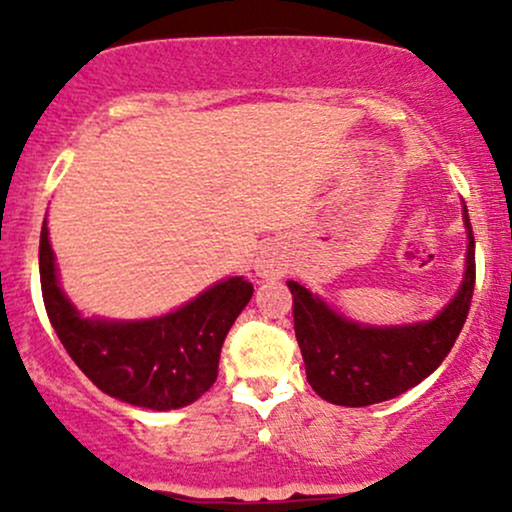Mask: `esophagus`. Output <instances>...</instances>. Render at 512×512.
I'll return each mask as SVG.
<instances>
[{
    "label": "esophagus",
    "instance_id": "esophagus-1",
    "mask_svg": "<svg viewBox=\"0 0 512 512\" xmlns=\"http://www.w3.org/2000/svg\"><path fill=\"white\" fill-rule=\"evenodd\" d=\"M255 272H257V276H262V279H272V276L281 274V264H279V260H276V255L264 250L262 255L255 260Z\"/></svg>",
    "mask_w": 512,
    "mask_h": 512
}]
</instances>
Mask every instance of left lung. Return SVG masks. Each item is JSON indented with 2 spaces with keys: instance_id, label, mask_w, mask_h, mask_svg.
Returning a JSON list of instances; mask_svg holds the SVG:
<instances>
[{
  "instance_id": "8db88e82",
  "label": "left lung",
  "mask_w": 512,
  "mask_h": 512,
  "mask_svg": "<svg viewBox=\"0 0 512 512\" xmlns=\"http://www.w3.org/2000/svg\"><path fill=\"white\" fill-rule=\"evenodd\" d=\"M467 260L462 284L450 303L428 322L373 327L346 320L298 281H286L293 296V327L313 390L339 407L385 402L436 370L450 354L467 320L474 293V236L469 214Z\"/></svg>"
}]
</instances>
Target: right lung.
I'll return each mask as SVG.
<instances>
[{
    "mask_svg": "<svg viewBox=\"0 0 512 512\" xmlns=\"http://www.w3.org/2000/svg\"><path fill=\"white\" fill-rule=\"evenodd\" d=\"M38 257L45 310L72 361L105 395L156 411L187 407L214 385L223 339L255 291L231 276L168 315L105 320L81 315L62 291L48 221Z\"/></svg>",
    "mask_w": 512,
    "mask_h": 512,
    "instance_id": "1",
    "label": "right lung"
}]
</instances>
